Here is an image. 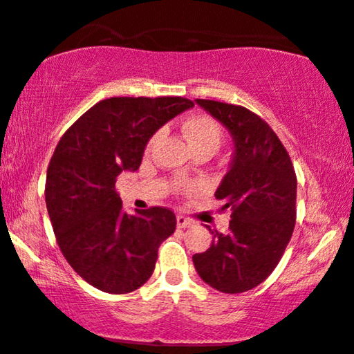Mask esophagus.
Wrapping results in <instances>:
<instances>
[{"instance_id":"1","label":"esophagus","mask_w":354,"mask_h":354,"mask_svg":"<svg viewBox=\"0 0 354 354\" xmlns=\"http://www.w3.org/2000/svg\"><path fill=\"white\" fill-rule=\"evenodd\" d=\"M176 223H178V227H181V229H185V227H193V221L191 219H188V218H185V216H178L176 218Z\"/></svg>"}]
</instances>
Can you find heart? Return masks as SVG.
<instances>
[{"label":"heart","instance_id":"1","mask_svg":"<svg viewBox=\"0 0 354 354\" xmlns=\"http://www.w3.org/2000/svg\"><path fill=\"white\" fill-rule=\"evenodd\" d=\"M183 131H185L186 138L191 143V147L194 148V151L199 150H211L216 151L221 147L224 138V130L221 127V123L216 118L209 117V115H191L183 122ZM160 131L155 133L148 142V150H151L153 145L158 142ZM183 188L189 189L193 188V185L185 183Z\"/></svg>","mask_w":354,"mask_h":354}]
</instances>
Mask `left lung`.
Wrapping results in <instances>:
<instances>
[{
    "label": "left lung",
    "mask_w": 354,
    "mask_h": 354,
    "mask_svg": "<svg viewBox=\"0 0 354 354\" xmlns=\"http://www.w3.org/2000/svg\"><path fill=\"white\" fill-rule=\"evenodd\" d=\"M231 131V169L216 191L231 211L229 231H212L206 252L194 254L196 270L207 285L241 293L269 277L290 242L297 218V176L287 150L270 129L245 107L196 99Z\"/></svg>",
    "instance_id": "left-lung-1"
}]
</instances>
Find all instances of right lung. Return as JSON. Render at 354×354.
I'll return each instance as SVG.
<instances>
[{
  "mask_svg": "<svg viewBox=\"0 0 354 354\" xmlns=\"http://www.w3.org/2000/svg\"><path fill=\"white\" fill-rule=\"evenodd\" d=\"M193 105L185 97H112L88 109L59 140L46 176V206L62 255L92 287L130 293L155 270L176 216L161 206L127 214L115 183L125 169L140 168L161 125Z\"/></svg>",
  "mask_w": 354,
  "mask_h": 354,
  "instance_id": "add662e5",
  "label": "right lung"
}]
</instances>
